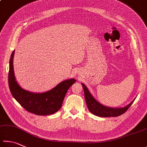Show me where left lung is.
<instances>
[{"mask_svg":"<svg viewBox=\"0 0 147 147\" xmlns=\"http://www.w3.org/2000/svg\"><path fill=\"white\" fill-rule=\"evenodd\" d=\"M83 90H84L85 100L86 102L87 107L90 111L92 114L100 117H118L121 115L123 114L127 111L129 107L133 103L134 100H133L131 103L129 104L127 106L123 107H110L105 106L104 105L98 102L91 95L90 91L88 90V88L86 86L81 83Z\"/></svg>","mask_w":147,"mask_h":147,"instance_id":"1","label":"left lung"}]
</instances>
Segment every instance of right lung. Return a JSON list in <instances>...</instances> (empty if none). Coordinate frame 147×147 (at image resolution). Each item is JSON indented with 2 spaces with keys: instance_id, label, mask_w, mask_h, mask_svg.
<instances>
[{
  "instance_id": "1",
  "label": "right lung",
  "mask_w": 147,
  "mask_h": 147,
  "mask_svg": "<svg viewBox=\"0 0 147 147\" xmlns=\"http://www.w3.org/2000/svg\"><path fill=\"white\" fill-rule=\"evenodd\" d=\"M14 54L15 51L11 56L8 75L9 87L13 97L27 111L36 115L45 116L56 113L61 107L69 88L76 80H65L52 90L43 93H34L24 90L16 81L13 69Z\"/></svg>"
}]
</instances>
